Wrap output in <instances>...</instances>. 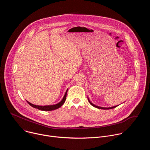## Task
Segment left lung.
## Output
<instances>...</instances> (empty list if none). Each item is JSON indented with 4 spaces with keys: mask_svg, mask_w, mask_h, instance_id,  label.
Wrapping results in <instances>:
<instances>
[{
    "mask_svg": "<svg viewBox=\"0 0 150 150\" xmlns=\"http://www.w3.org/2000/svg\"><path fill=\"white\" fill-rule=\"evenodd\" d=\"M88 101H89V103L93 105V106H94V107H95V108H98V109H104V110H108V109H113V108H116V107L117 106V105H116V106H114V107H111V108H102V107H99V106H97V105H94V104H93L90 100H89V99L88 98Z\"/></svg>",
    "mask_w": 150,
    "mask_h": 150,
    "instance_id": "8db88e82",
    "label": "left lung"
}]
</instances>
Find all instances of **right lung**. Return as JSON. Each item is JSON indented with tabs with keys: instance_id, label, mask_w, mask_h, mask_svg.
I'll use <instances>...</instances> for the list:
<instances>
[{
	"instance_id": "1",
	"label": "right lung",
	"mask_w": 150,
	"mask_h": 150,
	"mask_svg": "<svg viewBox=\"0 0 150 150\" xmlns=\"http://www.w3.org/2000/svg\"><path fill=\"white\" fill-rule=\"evenodd\" d=\"M67 92H68V90H67L66 93H65V96H64L63 99L62 100V101L60 102H59V103L56 104H54V105H44V106H41V105H34V104H33L31 103H30V102L27 101V103L31 105L32 106L33 108H34L35 109H38V110H43V111H52V110H56L58 108H59L60 107H61L63 103H65V100H66V98H67Z\"/></svg>"
}]
</instances>
